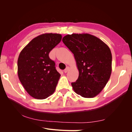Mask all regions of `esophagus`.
Returning <instances> with one entry per match:
<instances>
[{"label":"esophagus","mask_w":132,"mask_h":132,"mask_svg":"<svg viewBox=\"0 0 132 132\" xmlns=\"http://www.w3.org/2000/svg\"><path fill=\"white\" fill-rule=\"evenodd\" d=\"M69 69H70V68H69V66L66 67V68L64 70V73H66V72H68V71L69 70Z\"/></svg>","instance_id":"obj_1"}]
</instances>
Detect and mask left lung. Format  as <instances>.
Segmentation results:
<instances>
[{"label":"left lung","instance_id":"left-lung-1","mask_svg":"<svg viewBox=\"0 0 132 132\" xmlns=\"http://www.w3.org/2000/svg\"><path fill=\"white\" fill-rule=\"evenodd\" d=\"M64 44L73 53L79 77L71 86L76 94L94 97L103 90L112 72V54L108 46L88 33L64 36Z\"/></svg>","mask_w":132,"mask_h":132}]
</instances>
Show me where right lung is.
<instances>
[{"mask_svg": "<svg viewBox=\"0 0 132 132\" xmlns=\"http://www.w3.org/2000/svg\"><path fill=\"white\" fill-rule=\"evenodd\" d=\"M62 35L44 33L34 38L20 53L18 60L19 79L26 91L37 99H45L55 91L61 77L50 52L60 43Z\"/></svg>", "mask_w": 132, "mask_h": 132, "instance_id": "obj_1", "label": "right lung"}]
</instances>
